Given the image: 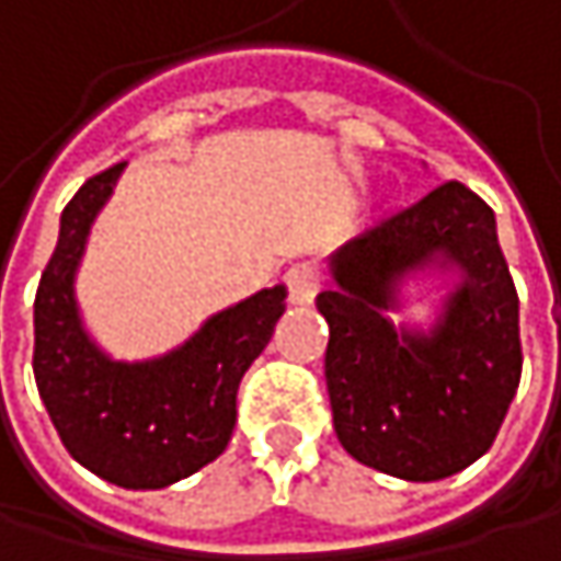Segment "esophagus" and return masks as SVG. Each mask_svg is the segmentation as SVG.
<instances>
[{
  "instance_id": "obj_1",
  "label": "esophagus",
  "mask_w": 561,
  "mask_h": 561,
  "mask_svg": "<svg viewBox=\"0 0 561 561\" xmlns=\"http://www.w3.org/2000/svg\"><path fill=\"white\" fill-rule=\"evenodd\" d=\"M285 285H288V301L291 305H311L314 295H318L321 276H318V270L311 263H295L285 273Z\"/></svg>"
}]
</instances>
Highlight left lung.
<instances>
[{"instance_id": "left-lung-1", "label": "left lung", "mask_w": 561, "mask_h": 561, "mask_svg": "<svg viewBox=\"0 0 561 561\" xmlns=\"http://www.w3.org/2000/svg\"><path fill=\"white\" fill-rule=\"evenodd\" d=\"M318 295L328 321L324 380L351 458L402 481H442L497 438L519 387V298L494 210L448 181L357 233L328 260ZM453 279L428 332L396 325L401 285Z\"/></svg>"}]
</instances>
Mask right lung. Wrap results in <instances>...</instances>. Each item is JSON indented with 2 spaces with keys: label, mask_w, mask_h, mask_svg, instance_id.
I'll list each match as a JSON object with an SVG mask.
<instances>
[{
  "label": "right lung",
  "mask_w": 561,
  "mask_h": 561,
  "mask_svg": "<svg viewBox=\"0 0 561 561\" xmlns=\"http://www.w3.org/2000/svg\"><path fill=\"white\" fill-rule=\"evenodd\" d=\"M93 174L64 207L35 295V383L73 461L126 491H159L210 465L237 425V390L285 311V285L210 314L152 360H113L83 328L73 279L119 174Z\"/></svg>",
  "instance_id": "1"
}]
</instances>
